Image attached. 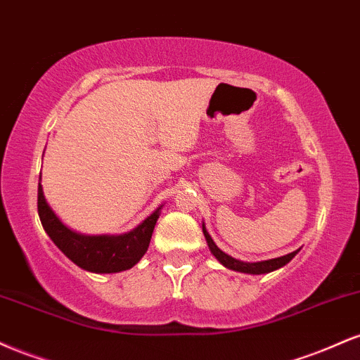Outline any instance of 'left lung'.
<instances>
[{
	"label": "left lung",
	"mask_w": 360,
	"mask_h": 360,
	"mask_svg": "<svg viewBox=\"0 0 360 360\" xmlns=\"http://www.w3.org/2000/svg\"><path fill=\"white\" fill-rule=\"evenodd\" d=\"M203 233H205L206 243H208V249L214 255V259H217L221 266H225L226 269L243 272V274H267V272L278 271L283 266H286L289 260H291L300 252V249H298V250L291 252V254L281 255V257L269 259V260H260V262H243V260L235 259V257H232V255L225 254V252L218 249L217 243L213 242L212 235H210L208 230H206L205 221H203Z\"/></svg>",
	"instance_id": "obj_1"
}]
</instances>
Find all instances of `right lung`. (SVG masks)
<instances>
[{"label":"right lung","instance_id":"add662e5","mask_svg":"<svg viewBox=\"0 0 360 360\" xmlns=\"http://www.w3.org/2000/svg\"><path fill=\"white\" fill-rule=\"evenodd\" d=\"M37 205H39V217L45 233L59 247L62 254L81 269L96 274H113V272L131 269L143 257L164 206L160 205L130 232L120 235H86L74 232L62 223L45 200L42 184H39Z\"/></svg>","mask_w":360,"mask_h":360}]
</instances>
